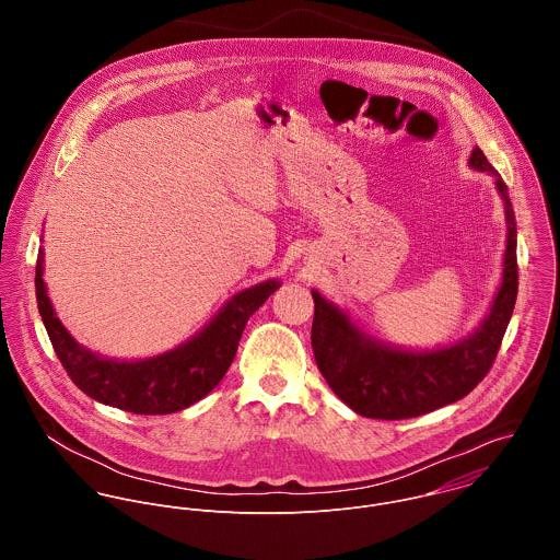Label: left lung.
Masks as SVG:
<instances>
[{
    "label": "left lung",
    "instance_id": "left-lung-1",
    "mask_svg": "<svg viewBox=\"0 0 560 560\" xmlns=\"http://www.w3.org/2000/svg\"><path fill=\"white\" fill-rule=\"evenodd\" d=\"M470 165L489 172L504 200V273L489 315L466 340L438 351H400L364 336L349 317L313 291V351L334 395L355 413L382 420L422 416L470 395L493 366L517 300V231L509 189L475 149Z\"/></svg>",
    "mask_w": 560,
    "mask_h": 560
}]
</instances>
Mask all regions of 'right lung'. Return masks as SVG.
<instances>
[{
	"mask_svg": "<svg viewBox=\"0 0 560 560\" xmlns=\"http://www.w3.org/2000/svg\"><path fill=\"white\" fill-rule=\"evenodd\" d=\"M280 284L260 282L235 295L187 345L140 362H116L80 347L56 317L43 282V249L36 262V302L49 340L73 384L90 399L131 411L172 413L207 397L235 360L247 319Z\"/></svg>",
	"mask_w": 560,
	"mask_h": 560,
	"instance_id": "right-lung-1",
	"label": "right lung"
}]
</instances>
